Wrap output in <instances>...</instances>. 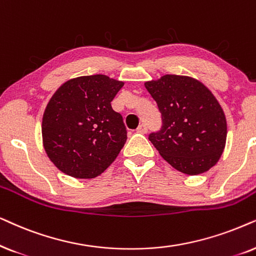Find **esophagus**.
I'll list each match as a JSON object with an SVG mask.
<instances>
[{
	"label": "esophagus",
	"mask_w": 256,
	"mask_h": 256,
	"mask_svg": "<svg viewBox=\"0 0 256 256\" xmlns=\"http://www.w3.org/2000/svg\"><path fill=\"white\" fill-rule=\"evenodd\" d=\"M137 132L138 134H146V132H148V126H146L145 124H142V125H139L138 126V128H137Z\"/></svg>",
	"instance_id": "1"
}]
</instances>
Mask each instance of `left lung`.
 Returning <instances> with one entry per match:
<instances>
[{"label": "left lung", "mask_w": 256, "mask_h": 256, "mask_svg": "<svg viewBox=\"0 0 256 256\" xmlns=\"http://www.w3.org/2000/svg\"><path fill=\"white\" fill-rule=\"evenodd\" d=\"M144 85L162 114V130L148 137L159 154L188 176L213 168L226 145L227 122L212 91L180 74H164Z\"/></svg>", "instance_id": "obj_1"}]
</instances>
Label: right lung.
<instances>
[{"label": "right lung", "instance_id": "right-lung-1", "mask_svg": "<svg viewBox=\"0 0 256 256\" xmlns=\"http://www.w3.org/2000/svg\"><path fill=\"white\" fill-rule=\"evenodd\" d=\"M124 82L105 74L66 80L50 98L42 119L43 146L60 171L76 179L100 176L128 136L111 102Z\"/></svg>", "mask_w": 256, "mask_h": 256}]
</instances>
